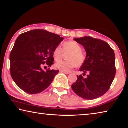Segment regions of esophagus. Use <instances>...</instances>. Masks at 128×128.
<instances>
[{
    "mask_svg": "<svg viewBox=\"0 0 128 128\" xmlns=\"http://www.w3.org/2000/svg\"><path fill=\"white\" fill-rule=\"evenodd\" d=\"M61 72L64 73H65V74H69V73H70L69 72H64V71H61Z\"/></svg>",
    "mask_w": 128,
    "mask_h": 128,
    "instance_id": "1",
    "label": "esophagus"
}]
</instances>
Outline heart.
I'll list each match as a JSON object with an SVG mask.
<instances>
[{"label": "heart", "instance_id": "b5f03b06", "mask_svg": "<svg viewBox=\"0 0 128 128\" xmlns=\"http://www.w3.org/2000/svg\"><path fill=\"white\" fill-rule=\"evenodd\" d=\"M63 51L70 52L67 58L68 61H60L56 62L55 67L59 70L68 72L72 68L81 66L85 60V56L81 51L82 48L77 42L74 40H69L63 44V50L60 46L54 49L53 56L56 61L62 59Z\"/></svg>", "mask_w": 128, "mask_h": 128}]
</instances>
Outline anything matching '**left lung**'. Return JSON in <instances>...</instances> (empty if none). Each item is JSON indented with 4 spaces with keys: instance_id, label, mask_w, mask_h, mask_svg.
<instances>
[{
    "instance_id": "8db88e82",
    "label": "left lung",
    "mask_w": 128,
    "mask_h": 128,
    "mask_svg": "<svg viewBox=\"0 0 128 128\" xmlns=\"http://www.w3.org/2000/svg\"><path fill=\"white\" fill-rule=\"evenodd\" d=\"M85 49V62L80 72L88 73L86 78L77 77L72 85L73 92L86 100L98 98L106 94L111 86L116 74L115 55L114 50L107 42L90 36L75 38Z\"/></svg>"
}]
</instances>
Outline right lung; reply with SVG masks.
I'll list each match as a JSON object with an SVG mask.
<instances>
[{
	"instance_id": "1",
	"label": "right lung",
	"mask_w": 128,
	"mask_h": 128,
	"mask_svg": "<svg viewBox=\"0 0 128 128\" xmlns=\"http://www.w3.org/2000/svg\"><path fill=\"white\" fill-rule=\"evenodd\" d=\"M64 38L44 30L20 34L10 54V73L21 90L30 94L42 92L50 85L58 70L44 71L54 64L53 52Z\"/></svg>"
}]
</instances>
